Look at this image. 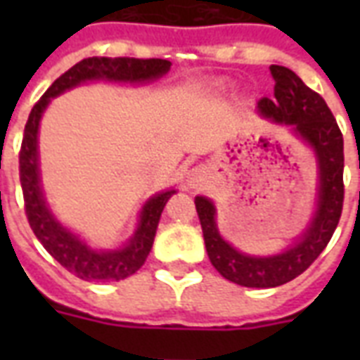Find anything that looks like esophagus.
Masks as SVG:
<instances>
[{
    "instance_id": "1",
    "label": "esophagus",
    "mask_w": 360,
    "mask_h": 360,
    "mask_svg": "<svg viewBox=\"0 0 360 360\" xmlns=\"http://www.w3.org/2000/svg\"><path fill=\"white\" fill-rule=\"evenodd\" d=\"M192 177H191V183H198V179H200V175H202V169H194L192 172Z\"/></svg>"
}]
</instances>
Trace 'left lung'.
Instances as JSON below:
<instances>
[{
  "instance_id": "1",
  "label": "left lung",
  "mask_w": 360,
  "mask_h": 360,
  "mask_svg": "<svg viewBox=\"0 0 360 360\" xmlns=\"http://www.w3.org/2000/svg\"><path fill=\"white\" fill-rule=\"evenodd\" d=\"M269 70L274 80V97H263L257 108L263 117L293 127V132L316 151L318 211L295 245L276 256L256 257L240 254L220 237L214 205L207 198L194 200L209 259L226 280L245 288H276L304 273L329 245L344 207V138L335 115L323 97L304 86L293 70L280 65H271Z\"/></svg>"
}]
</instances>
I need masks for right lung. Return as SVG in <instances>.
<instances>
[{
    "mask_svg": "<svg viewBox=\"0 0 360 360\" xmlns=\"http://www.w3.org/2000/svg\"><path fill=\"white\" fill-rule=\"evenodd\" d=\"M172 67L168 59H138V58H87L70 67L59 76L48 91L42 95L31 108L27 117L20 147V185L24 194V209L27 222L41 245L50 252V256L63 265L69 273L76 274L82 280H123L134 274L146 263L151 252L158 220L164 205L175 191H166L157 194L143 205L140 214V226L134 237L121 250L98 252L80 240L75 233L65 230L58 220L53 219L50 209L44 203L39 179V155H37V132L42 112L46 110L50 98H53L65 89L78 86L86 80H115V82H149L166 75Z\"/></svg>",
    "mask_w": 360,
    "mask_h": 360,
    "instance_id": "add662e5",
    "label": "right lung"
}]
</instances>
